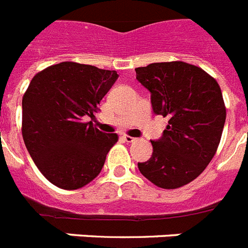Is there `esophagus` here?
I'll return each mask as SVG.
<instances>
[{"instance_id":"obj_1","label":"esophagus","mask_w":248,"mask_h":248,"mask_svg":"<svg viewBox=\"0 0 248 248\" xmlns=\"http://www.w3.org/2000/svg\"><path fill=\"white\" fill-rule=\"evenodd\" d=\"M124 139L126 140L127 143H134V141L136 140V138H132V136H130V135H124Z\"/></svg>"}]
</instances>
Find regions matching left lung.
Returning a JSON list of instances; mask_svg holds the SVG:
<instances>
[{
  "mask_svg": "<svg viewBox=\"0 0 248 248\" xmlns=\"http://www.w3.org/2000/svg\"><path fill=\"white\" fill-rule=\"evenodd\" d=\"M135 72L151 91L155 114L170 118L162 138L152 141L151 158L138 163L139 171L159 188L184 186L203 172L219 147L227 117L219 83L184 62L152 63Z\"/></svg>",
  "mask_w": 248,
  "mask_h": 248,
  "instance_id": "8db88e82",
  "label": "left lung"
}]
</instances>
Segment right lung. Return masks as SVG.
I'll return each mask as SVG.
<instances>
[{"instance_id": "obj_1", "label": "right lung", "mask_w": 248, "mask_h": 248, "mask_svg": "<svg viewBox=\"0 0 248 248\" xmlns=\"http://www.w3.org/2000/svg\"><path fill=\"white\" fill-rule=\"evenodd\" d=\"M118 78L116 71L63 62L38 72L23 96L21 134L41 173L58 188L75 190L100 173L117 134L99 131L86 117Z\"/></svg>"}]
</instances>
